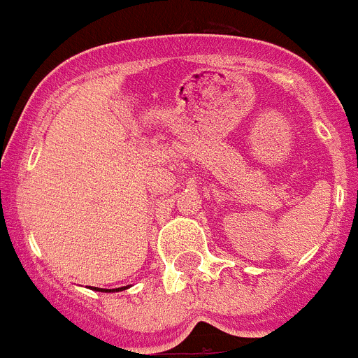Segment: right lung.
<instances>
[{
	"instance_id": "add662e5",
	"label": "right lung",
	"mask_w": 358,
	"mask_h": 358,
	"mask_svg": "<svg viewBox=\"0 0 358 358\" xmlns=\"http://www.w3.org/2000/svg\"><path fill=\"white\" fill-rule=\"evenodd\" d=\"M123 289H125V287H122V289H116V290H123ZM94 290H98L96 287H94ZM100 290H102V292H103V289H100ZM106 292H107V290H106Z\"/></svg>"
}]
</instances>
